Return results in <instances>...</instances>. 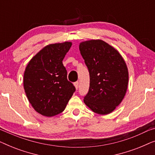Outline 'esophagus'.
<instances>
[{
	"mask_svg": "<svg viewBox=\"0 0 155 155\" xmlns=\"http://www.w3.org/2000/svg\"><path fill=\"white\" fill-rule=\"evenodd\" d=\"M74 85H75L76 90H78V87H79V82H75V83H74Z\"/></svg>",
	"mask_w": 155,
	"mask_h": 155,
	"instance_id": "obj_1",
	"label": "esophagus"
}]
</instances>
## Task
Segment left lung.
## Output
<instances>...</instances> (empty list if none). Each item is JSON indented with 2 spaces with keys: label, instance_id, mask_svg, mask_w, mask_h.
Masks as SVG:
<instances>
[{
  "label": "left lung",
  "instance_id": "left-lung-1",
  "mask_svg": "<svg viewBox=\"0 0 155 155\" xmlns=\"http://www.w3.org/2000/svg\"><path fill=\"white\" fill-rule=\"evenodd\" d=\"M79 49L90 73V89L84 103L94 113L107 115L124 99L128 70L120 53L101 39L80 43Z\"/></svg>",
  "mask_w": 155,
  "mask_h": 155
}]
</instances>
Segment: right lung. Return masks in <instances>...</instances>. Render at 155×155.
Returning <instances> with one entry per match:
<instances>
[{"label": "right lung", "mask_w": 155, "mask_h": 155, "mask_svg": "<svg viewBox=\"0 0 155 155\" xmlns=\"http://www.w3.org/2000/svg\"><path fill=\"white\" fill-rule=\"evenodd\" d=\"M71 46V41L48 44L31 58L25 68V94L31 107L42 116L52 117L63 112L75 91L62 62Z\"/></svg>", "instance_id": "1"}]
</instances>
